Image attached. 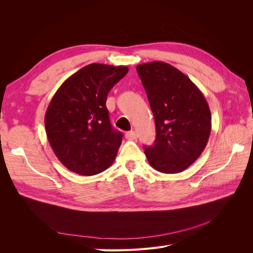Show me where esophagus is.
<instances>
[{
    "mask_svg": "<svg viewBox=\"0 0 253 253\" xmlns=\"http://www.w3.org/2000/svg\"><path fill=\"white\" fill-rule=\"evenodd\" d=\"M126 138L128 140H134L137 138V134L134 131H129L126 133Z\"/></svg>",
    "mask_w": 253,
    "mask_h": 253,
    "instance_id": "1",
    "label": "esophagus"
}]
</instances>
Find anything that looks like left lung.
Segmentation results:
<instances>
[{
  "instance_id": "obj_1",
  "label": "left lung",
  "mask_w": 253,
  "mask_h": 253,
  "mask_svg": "<svg viewBox=\"0 0 253 253\" xmlns=\"http://www.w3.org/2000/svg\"><path fill=\"white\" fill-rule=\"evenodd\" d=\"M156 126L155 144L144 147L149 164L166 174L185 171L201 156L211 133V113L188 76L162 61L137 65Z\"/></svg>"
}]
</instances>
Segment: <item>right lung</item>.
I'll list each match as a JSON object with an SVG mask.
<instances>
[{"label": "right lung", "instance_id": "1", "mask_svg": "<svg viewBox=\"0 0 253 253\" xmlns=\"http://www.w3.org/2000/svg\"><path fill=\"white\" fill-rule=\"evenodd\" d=\"M125 65L91 63L68 77L45 114L50 147L68 170L91 176L114 163L122 141L109 118V91L127 74Z\"/></svg>", "mask_w": 253, "mask_h": 253}]
</instances>
